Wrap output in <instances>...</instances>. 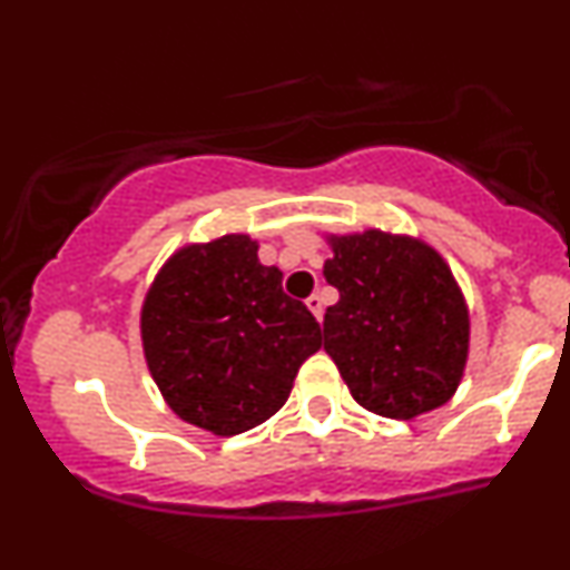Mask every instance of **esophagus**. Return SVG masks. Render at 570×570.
<instances>
[{"label": "esophagus", "instance_id": "34e87169", "mask_svg": "<svg viewBox=\"0 0 570 570\" xmlns=\"http://www.w3.org/2000/svg\"><path fill=\"white\" fill-rule=\"evenodd\" d=\"M305 305L311 307L313 316H316L318 322H322V318H324V299H322V294H311V297L305 299Z\"/></svg>", "mask_w": 570, "mask_h": 570}]
</instances>
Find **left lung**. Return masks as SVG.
<instances>
[{
  "label": "left lung",
  "instance_id": "8db88e82",
  "mask_svg": "<svg viewBox=\"0 0 570 570\" xmlns=\"http://www.w3.org/2000/svg\"><path fill=\"white\" fill-rule=\"evenodd\" d=\"M324 278L340 292L324 313V351L351 396L410 421L455 394L469 358V305L442 254L412 235H326Z\"/></svg>",
  "mask_w": 570,
  "mask_h": 570
}]
</instances>
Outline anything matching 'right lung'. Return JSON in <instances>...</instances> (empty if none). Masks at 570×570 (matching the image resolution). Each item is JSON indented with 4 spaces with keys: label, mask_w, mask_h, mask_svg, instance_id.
Instances as JSON below:
<instances>
[{
    "label": "right lung",
    "mask_w": 570,
    "mask_h": 570,
    "mask_svg": "<svg viewBox=\"0 0 570 570\" xmlns=\"http://www.w3.org/2000/svg\"><path fill=\"white\" fill-rule=\"evenodd\" d=\"M257 248L246 233L176 248L141 305L144 358L163 399L217 436L276 415L322 348V326Z\"/></svg>",
    "instance_id": "add662e5"
}]
</instances>
